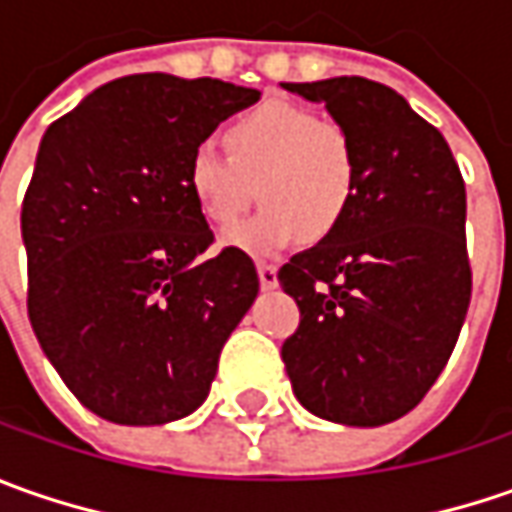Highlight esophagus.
I'll list each match as a JSON object with an SVG mask.
<instances>
[{
    "label": "esophagus",
    "instance_id": "obj_1",
    "mask_svg": "<svg viewBox=\"0 0 512 512\" xmlns=\"http://www.w3.org/2000/svg\"><path fill=\"white\" fill-rule=\"evenodd\" d=\"M259 285H262V290L279 287V270L273 265H259Z\"/></svg>",
    "mask_w": 512,
    "mask_h": 512
}]
</instances>
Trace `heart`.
<instances>
[{"label":"heart","instance_id":"b5f03b06","mask_svg":"<svg viewBox=\"0 0 512 512\" xmlns=\"http://www.w3.org/2000/svg\"><path fill=\"white\" fill-rule=\"evenodd\" d=\"M227 159L199 148L187 165V190L210 227H229L256 192L266 205L222 245L253 259H273L299 236L339 230L359 187L350 133L307 108L270 102L225 130Z\"/></svg>","mask_w":512,"mask_h":512}]
</instances>
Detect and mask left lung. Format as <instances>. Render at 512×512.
<instances>
[{"label": "left lung", "mask_w": 512, "mask_h": 512, "mask_svg": "<svg viewBox=\"0 0 512 512\" xmlns=\"http://www.w3.org/2000/svg\"><path fill=\"white\" fill-rule=\"evenodd\" d=\"M282 88L325 105L359 162L339 230L279 270L302 313L282 344L287 376L319 419L396 422L439 379L470 305L462 173L442 133L387 85L336 76Z\"/></svg>", "instance_id": "1"}]
</instances>
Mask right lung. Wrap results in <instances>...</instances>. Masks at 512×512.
<instances>
[{"label": "right lung", "instance_id": "obj_1", "mask_svg": "<svg viewBox=\"0 0 512 512\" xmlns=\"http://www.w3.org/2000/svg\"><path fill=\"white\" fill-rule=\"evenodd\" d=\"M259 96L136 73L42 136L22 202L30 325L70 393L108 422L190 416L259 293L247 253L205 256L213 230L187 190L190 156Z\"/></svg>", "mask_w": 512, "mask_h": 512}]
</instances>
